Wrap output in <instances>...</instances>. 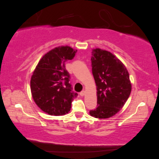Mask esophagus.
Segmentation results:
<instances>
[{
  "label": "esophagus",
  "mask_w": 159,
  "mask_h": 159,
  "mask_svg": "<svg viewBox=\"0 0 159 159\" xmlns=\"http://www.w3.org/2000/svg\"><path fill=\"white\" fill-rule=\"evenodd\" d=\"M85 93H86V92H85L84 91H81V92L80 93V95L81 97H83V96H84V95H85Z\"/></svg>",
  "instance_id": "obj_1"
}]
</instances>
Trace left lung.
Here are the masks:
<instances>
[{
    "mask_svg": "<svg viewBox=\"0 0 159 159\" xmlns=\"http://www.w3.org/2000/svg\"><path fill=\"white\" fill-rule=\"evenodd\" d=\"M91 63L97 86V107L89 114L95 118H109L121 110L130 95L129 73L114 54L100 48L92 50Z\"/></svg>",
    "mask_w": 159,
    "mask_h": 159,
    "instance_id": "8db88e82",
    "label": "left lung"
}]
</instances>
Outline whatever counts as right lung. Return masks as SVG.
I'll return each mask as SVG.
<instances>
[{"label": "right lung", "mask_w": 159, "mask_h": 159, "mask_svg": "<svg viewBox=\"0 0 159 159\" xmlns=\"http://www.w3.org/2000/svg\"><path fill=\"white\" fill-rule=\"evenodd\" d=\"M77 50L68 46L48 52L39 61L30 80L32 97L42 110L50 116H64L78 96L72 91L65 62L74 58Z\"/></svg>", "instance_id": "1"}]
</instances>
